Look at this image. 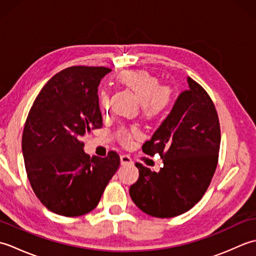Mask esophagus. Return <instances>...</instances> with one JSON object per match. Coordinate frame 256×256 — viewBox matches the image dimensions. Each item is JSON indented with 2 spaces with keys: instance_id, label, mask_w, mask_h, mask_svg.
I'll list each match as a JSON object with an SVG mask.
<instances>
[{
  "instance_id": "1",
  "label": "esophagus",
  "mask_w": 256,
  "mask_h": 256,
  "mask_svg": "<svg viewBox=\"0 0 256 256\" xmlns=\"http://www.w3.org/2000/svg\"><path fill=\"white\" fill-rule=\"evenodd\" d=\"M120 158H121V162H122L123 165L133 164V160L131 158V156H128V155H126V154L121 155V157H120Z\"/></svg>"
}]
</instances>
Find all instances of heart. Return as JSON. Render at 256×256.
<instances>
[{
  "label": "heart",
  "instance_id": "obj_1",
  "mask_svg": "<svg viewBox=\"0 0 256 256\" xmlns=\"http://www.w3.org/2000/svg\"><path fill=\"white\" fill-rule=\"evenodd\" d=\"M118 82L140 101L143 116L148 118H156L170 110L172 104V91L167 86H160V80L155 76L144 70H126L118 74ZM99 106L102 112L108 110V94L106 90H101L98 96ZM136 128H122L118 132V138L123 145H130L135 138H140Z\"/></svg>",
  "mask_w": 256,
  "mask_h": 256
}]
</instances>
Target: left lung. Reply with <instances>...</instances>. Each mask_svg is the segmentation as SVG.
<instances>
[{
    "label": "left lung",
    "mask_w": 256,
    "mask_h": 256,
    "mask_svg": "<svg viewBox=\"0 0 256 256\" xmlns=\"http://www.w3.org/2000/svg\"><path fill=\"white\" fill-rule=\"evenodd\" d=\"M170 113L143 144L145 154H158V172L136 162L140 177L130 187L133 202L156 218H172L202 198L218 165L220 123L214 101L190 77Z\"/></svg>",
    "instance_id": "8db88e82"
}]
</instances>
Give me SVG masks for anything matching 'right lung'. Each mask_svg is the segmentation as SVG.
I'll use <instances>...</instances> for the list:
<instances>
[{
	"mask_svg": "<svg viewBox=\"0 0 256 256\" xmlns=\"http://www.w3.org/2000/svg\"><path fill=\"white\" fill-rule=\"evenodd\" d=\"M111 72L72 66L42 86L27 116L23 136L25 168L36 197L48 210L79 216L94 210L120 166V156L91 157L82 138L102 128L98 86Z\"/></svg>",
	"mask_w": 256,
	"mask_h": 256,
	"instance_id": "1",
	"label": "right lung"
}]
</instances>
